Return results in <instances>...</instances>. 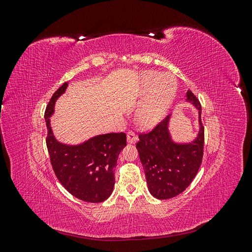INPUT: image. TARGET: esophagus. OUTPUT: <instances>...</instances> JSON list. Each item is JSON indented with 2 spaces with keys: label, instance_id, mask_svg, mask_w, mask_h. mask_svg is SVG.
I'll return each mask as SVG.
<instances>
[{
  "label": "esophagus",
  "instance_id": "obj_1",
  "mask_svg": "<svg viewBox=\"0 0 252 252\" xmlns=\"http://www.w3.org/2000/svg\"><path fill=\"white\" fill-rule=\"evenodd\" d=\"M136 141H138V135H136L133 131H128L127 133V142L129 144H134Z\"/></svg>",
  "mask_w": 252,
  "mask_h": 252
}]
</instances>
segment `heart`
<instances>
[{
  "mask_svg": "<svg viewBox=\"0 0 252 252\" xmlns=\"http://www.w3.org/2000/svg\"><path fill=\"white\" fill-rule=\"evenodd\" d=\"M141 97L144 102L135 112V121L143 129H152L169 110L177 94V80L169 73L147 71L141 79Z\"/></svg>",
  "mask_w": 252,
  "mask_h": 252,
  "instance_id": "heart-1",
  "label": "heart"
}]
</instances>
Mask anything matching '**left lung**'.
I'll use <instances>...</instances> for the list:
<instances>
[{
    "label": "left lung",
    "instance_id": "8db88e82",
    "mask_svg": "<svg viewBox=\"0 0 252 252\" xmlns=\"http://www.w3.org/2000/svg\"><path fill=\"white\" fill-rule=\"evenodd\" d=\"M186 101L199 111V132L191 142L178 143L169 131L170 114L154 130L139 134L136 143L149 192L158 200L171 199L190 185L202 163L204 127L201 121V104L188 90Z\"/></svg>",
    "mask_w": 252,
    "mask_h": 252
}]
</instances>
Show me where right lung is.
<instances>
[{
	"label": "right lung",
	"mask_w": 252,
	"mask_h": 252,
	"mask_svg": "<svg viewBox=\"0 0 252 252\" xmlns=\"http://www.w3.org/2000/svg\"><path fill=\"white\" fill-rule=\"evenodd\" d=\"M67 87L68 83H64L53 94L45 111L50 162L58 180L68 192L84 202L101 203L113 191L114 168L121 150L126 146V134H100L78 145L59 142L53 135L50 117L55 112L57 100Z\"/></svg>",
	"instance_id": "obj_1"
}]
</instances>
